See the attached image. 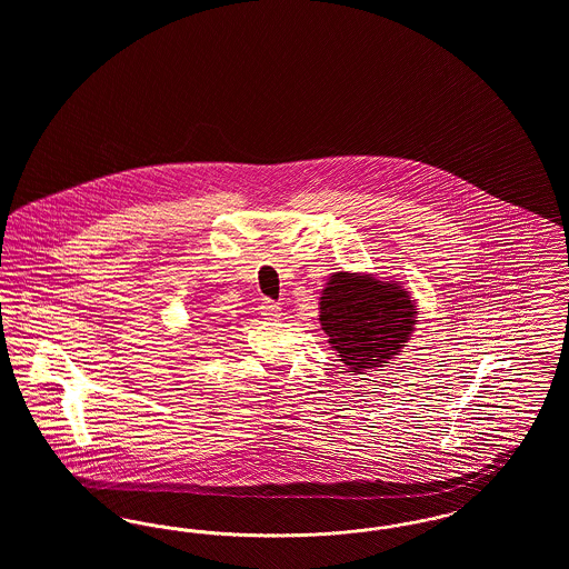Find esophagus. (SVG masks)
Listing matches in <instances>:
<instances>
[{
	"label": "esophagus",
	"instance_id": "esophagus-1",
	"mask_svg": "<svg viewBox=\"0 0 569 569\" xmlns=\"http://www.w3.org/2000/svg\"><path fill=\"white\" fill-rule=\"evenodd\" d=\"M260 313H262V316H267V318H271V320L272 318H279V316H281V305L267 298V300H262V302H260Z\"/></svg>",
	"mask_w": 569,
	"mask_h": 569
}]
</instances>
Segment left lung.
I'll return each instance as SVG.
<instances>
[{"instance_id":"1","label":"left lung","mask_w":569,"mask_h":569,"mask_svg":"<svg viewBox=\"0 0 569 569\" xmlns=\"http://www.w3.org/2000/svg\"><path fill=\"white\" fill-rule=\"evenodd\" d=\"M416 316V302L399 281H379L362 272L330 274L320 297L328 343L353 376L383 367L401 352Z\"/></svg>"}]
</instances>
